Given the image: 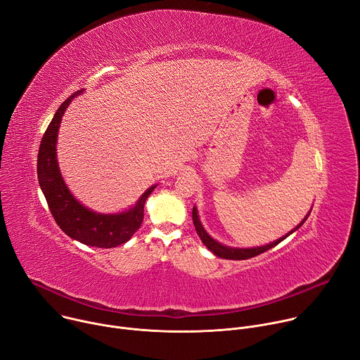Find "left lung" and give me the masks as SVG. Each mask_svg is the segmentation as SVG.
I'll list each match as a JSON object with an SVG mask.
<instances>
[{"label": "left lung", "mask_w": 360, "mask_h": 360, "mask_svg": "<svg viewBox=\"0 0 360 360\" xmlns=\"http://www.w3.org/2000/svg\"><path fill=\"white\" fill-rule=\"evenodd\" d=\"M310 212H311V210L307 212V215L302 219V222H300L299 225L294 226L291 231H288V233H287L285 236H283L281 238H278V240H276V241H273V243H270V244H266V245H258V247H251V248L230 247V245H225V244L217 241L215 238H212V237L205 231L204 225L201 224L200 215H198V210H197V207H195V205H193V208H192V221H193L195 230H197V234L200 236L201 241L204 243V245H205L214 255H217V257H219V258H225V259H247V258L255 257V255H258V254H261V252H264V251H267V250L276 247V245L280 244L283 240H285L290 234H292L294 231H297L299 228L306 222V219L309 218Z\"/></svg>", "instance_id": "obj_1"}]
</instances>
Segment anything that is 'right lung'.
<instances>
[{"mask_svg": "<svg viewBox=\"0 0 360 360\" xmlns=\"http://www.w3.org/2000/svg\"><path fill=\"white\" fill-rule=\"evenodd\" d=\"M82 93L83 90H79L68 97L66 102H63L46 130L37 158L39 184L63 233L90 247L113 248L129 241L139 230L143 221L145 202L158 185L149 186L135 205L113 214H101L87 208L70 192L60 172L56 148L61 117L75 97Z\"/></svg>", "mask_w": 360, "mask_h": 360, "instance_id": "right-lung-1", "label": "right lung"}]
</instances>
